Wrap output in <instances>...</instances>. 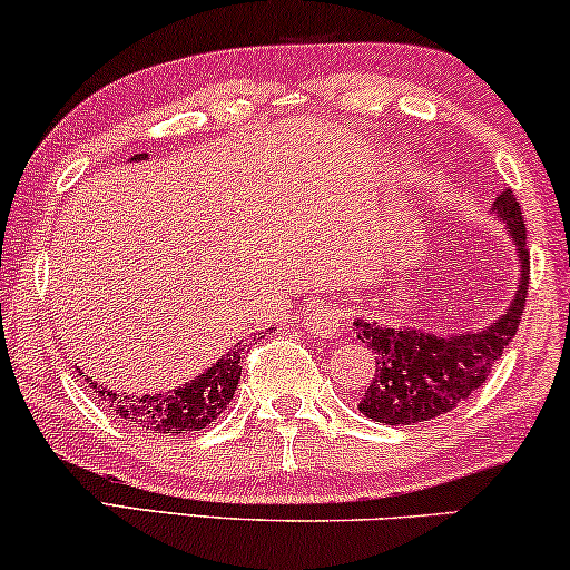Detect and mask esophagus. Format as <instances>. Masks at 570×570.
<instances>
[{
    "label": "esophagus",
    "mask_w": 570,
    "mask_h": 570,
    "mask_svg": "<svg viewBox=\"0 0 570 570\" xmlns=\"http://www.w3.org/2000/svg\"><path fill=\"white\" fill-rule=\"evenodd\" d=\"M344 326H347V313L336 305H323L315 313H309V328L318 336H334Z\"/></svg>",
    "instance_id": "obj_1"
}]
</instances>
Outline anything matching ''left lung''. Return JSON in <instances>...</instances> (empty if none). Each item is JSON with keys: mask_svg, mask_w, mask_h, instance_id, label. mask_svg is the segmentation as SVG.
Here are the masks:
<instances>
[{"mask_svg": "<svg viewBox=\"0 0 570 570\" xmlns=\"http://www.w3.org/2000/svg\"><path fill=\"white\" fill-rule=\"evenodd\" d=\"M492 213L505 223L515 242L521 273L513 302L481 331L465 334H429L423 328H389L384 323L357 318L355 334L365 342L376 360V373L360 397V413L386 426H415L431 421L471 397L484 381L521 323L525 294H529V249H525V223L515 194L505 189L494 199Z\"/></svg>", "mask_w": 570, "mask_h": 570, "instance_id": "obj_1", "label": "left lung"}]
</instances>
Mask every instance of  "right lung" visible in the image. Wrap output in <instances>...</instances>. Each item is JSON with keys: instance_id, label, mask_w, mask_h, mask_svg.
<instances>
[{"instance_id": "add662e5", "label": "right lung", "mask_w": 570, "mask_h": 570, "mask_svg": "<svg viewBox=\"0 0 570 570\" xmlns=\"http://www.w3.org/2000/svg\"><path fill=\"white\" fill-rule=\"evenodd\" d=\"M131 160H147V153L134 155ZM242 355L244 344H236L232 352L215 360L210 368L191 379L189 384L160 394H126L97 384V381H91L94 376H86V381H89L91 392L97 394L94 397L97 405H105L115 415L124 417L126 426L141 429L155 436H184L210 426L234 400L242 376ZM76 371L81 373L78 365Z\"/></svg>"}]
</instances>
